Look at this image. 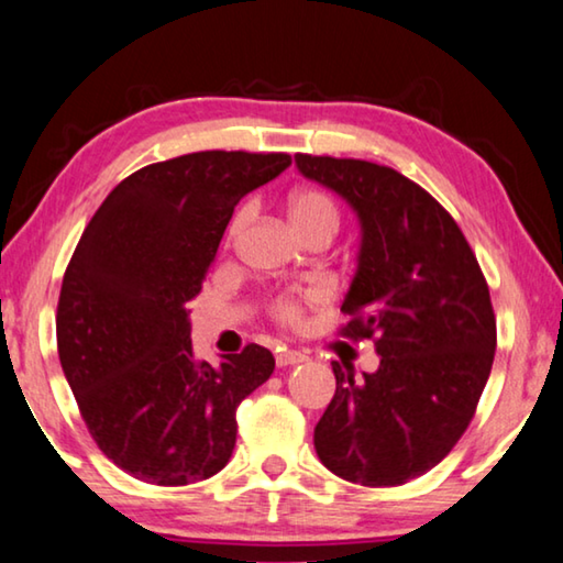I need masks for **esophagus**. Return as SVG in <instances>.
I'll use <instances>...</instances> for the list:
<instances>
[{"instance_id": "34e87169", "label": "esophagus", "mask_w": 563, "mask_h": 563, "mask_svg": "<svg viewBox=\"0 0 563 563\" xmlns=\"http://www.w3.org/2000/svg\"><path fill=\"white\" fill-rule=\"evenodd\" d=\"M309 357L305 352H297V350H284L276 354V365L279 367H291V365H301V362H307Z\"/></svg>"}]
</instances>
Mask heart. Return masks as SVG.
I'll use <instances>...</instances> for the list:
<instances>
[{"label":"heart","instance_id":"heart-1","mask_svg":"<svg viewBox=\"0 0 563 563\" xmlns=\"http://www.w3.org/2000/svg\"><path fill=\"white\" fill-rule=\"evenodd\" d=\"M287 213L294 231L299 233V239H311V236H327L332 239L340 227V211H336V203L324 191H317V188H301V191H294L287 201ZM249 221V209H241L233 216L229 223V239H236L241 231H244ZM276 317L282 322H297L299 319V305L291 299H279L276 301Z\"/></svg>","mask_w":563,"mask_h":563}]
</instances>
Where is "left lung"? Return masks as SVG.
Segmentation results:
<instances>
[{
	"label": "left lung",
	"instance_id": "8db88e82",
	"mask_svg": "<svg viewBox=\"0 0 563 563\" xmlns=\"http://www.w3.org/2000/svg\"><path fill=\"white\" fill-rule=\"evenodd\" d=\"M299 173L360 221L357 269L342 311L347 336L375 340L379 367L336 390L314 451L344 481L402 486L443 461L468 428L496 354L488 284L453 216L387 166L294 155Z\"/></svg>",
	"mask_w": 563,
	"mask_h": 563
}]
</instances>
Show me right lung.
<instances>
[{"mask_svg": "<svg viewBox=\"0 0 563 563\" xmlns=\"http://www.w3.org/2000/svg\"><path fill=\"white\" fill-rule=\"evenodd\" d=\"M291 166L287 153L203 151L112 188L67 266L57 352L85 426L120 471L153 486L211 478L236 445V408L274 372L249 344L198 362L191 301L233 206Z\"/></svg>", "mask_w": 563, "mask_h": 563, "instance_id": "right-lung-1", "label": "right lung"}]
</instances>
